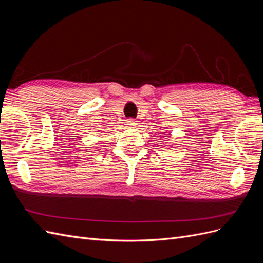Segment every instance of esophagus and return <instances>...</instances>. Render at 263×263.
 I'll return each mask as SVG.
<instances>
[{
  "label": "esophagus",
  "mask_w": 263,
  "mask_h": 263,
  "mask_svg": "<svg viewBox=\"0 0 263 263\" xmlns=\"http://www.w3.org/2000/svg\"><path fill=\"white\" fill-rule=\"evenodd\" d=\"M126 125H127V127H130V128H134V127H136L137 122L135 121V119H127Z\"/></svg>",
  "instance_id": "obj_1"
}]
</instances>
